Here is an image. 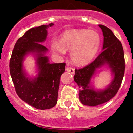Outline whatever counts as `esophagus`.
Instances as JSON below:
<instances>
[{
  "label": "esophagus",
  "mask_w": 133,
  "mask_h": 133,
  "mask_svg": "<svg viewBox=\"0 0 133 133\" xmlns=\"http://www.w3.org/2000/svg\"><path fill=\"white\" fill-rule=\"evenodd\" d=\"M66 70L68 71V72H70V73H71V74H74V69L72 68H71V67H67L66 68Z\"/></svg>",
  "instance_id": "1"
}]
</instances>
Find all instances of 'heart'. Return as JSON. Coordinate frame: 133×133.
<instances>
[{"mask_svg": "<svg viewBox=\"0 0 133 133\" xmlns=\"http://www.w3.org/2000/svg\"><path fill=\"white\" fill-rule=\"evenodd\" d=\"M100 36L93 29H76L65 31L59 42L54 40L51 43L53 51L65 54L70 51V57L74 63L78 65L90 63L97 54L100 45Z\"/></svg>", "mask_w": 133, "mask_h": 133, "instance_id": "heart-1", "label": "heart"}]
</instances>
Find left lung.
<instances>
[{
    "mask_svg": "<svg viewBox=\"0 0 133 133\" xmlns=\"http://www.w3.org/2000/svg\"><path fill=\"white\" fill-rule=\"evenodd\" d=\"M102 31L104 43L102 51L94 62L81 69L75 70V82L79 88V98L81 103L96 107L108 102L115 96L119 90L124 74V51L121 41L111 30L104 25H99ZM108 65L111 70L113 79L104 90H95L91 86V80L98 68Z\"/></svg>",
    "mask_w": 133,
    "mask_h": 133,
    "instance_id": "obj_1",
    "label": "left lung"
}]
</instances>
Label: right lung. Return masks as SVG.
Masks as SVG:
<instances>
[{
  "label": "right lung",
  "mask_w": 133,
  "mask_h": 133,
  "mask_svg": "<svg viewBox=\"0 0 133 133\" xmlns=\"http://www.w3.org/2000/svg\"><path fill=\"white\" fill-rule=\"evenodd\" d=\"M54 23L30 29L15 45L10 59V73L17 95L37 109H49L57 102L60 77L65 71V63H50L45 56L48 49L41 44L47 39V29ZM33 53L38 74L27 76L23 68L25 57Z\"/></svg>",
  "instance_id": "right-lung-1"
}]
</instances>
